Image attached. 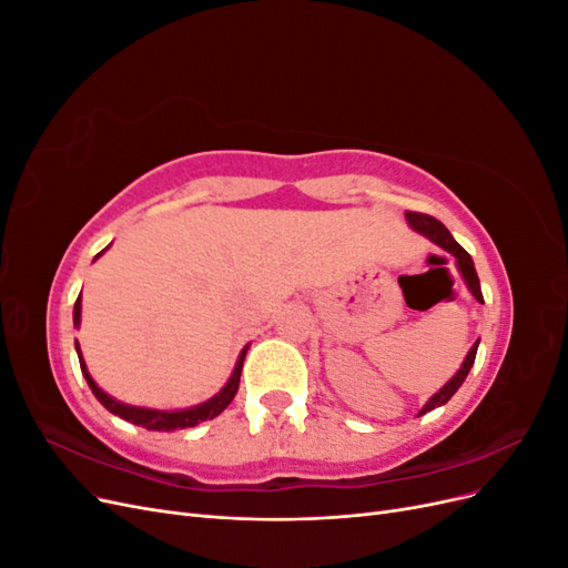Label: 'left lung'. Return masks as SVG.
<instances>
[{"instance_id":"8db88e82","label":"left lung","mask_w":568,"mask_h":568,"mask_svg":"<svg viewBox=\"0 0 568 568\" xmlns=\"http://www.w3.org/2000/svg\"><path fill=\"white\" fill-rule=\"evenodd\" d=\"M405 217H407V225H409L412 230H415L417 234L426 236L428 242H434V244L440 246L443 251H448L450 255H455V265H457V270H459V274H462L464 284H467V288L471 291V296H474L478 303H484V294H480V282H478V274H476L471 255L455 242L453 234L448 232V227H445L440 220H436V217H432V215H424V213H405ZM478 341H480V338H478ZM478 341L469 348L467 357H464V363H462V367L455 372L453 379H450L448 384H445L443 388H438V390L432 395V398L426 400V405L419 409V415H426V412H432V409L445 405V403H448V400L453 398V395L457 393V388L464 384V379H467V374H469V369H471V365H474L476 351H478Z\"/></svg>"}]
</instances>
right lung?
I'll return each instance as SVG.
<instances>
[{
    "instance_id": "add662e5",
    "label": "right lung",
    "mask_w": 568,
    "mask_h": 568,
    "mask_svg": "<svg viewBox=\"0 0 568 568\" xmlns=\"http://www.w3.org/2000/svg\"><path fill=\"white\" fill-rule=\"evenodd\" d=\"M104 251L97 253L94 261H97L99 255H104ZM80 315H82V294L78 296L75 307H73V324L75 326H80ZM75 351H78L82 376H84V379H88V386L92 388L94 398L101 405H104L111 412V415H118L120 419H125L130 424L149 428V432H178V428H189V426H196L201 422L215 419L220 412L234 400V395L239 390V379H242V367H244V357L248 353V346H244V351L239 353V359H236L232 376L227 379V384L213 395V398H209V400L201 403V405H194V407H184V409H153V407H136V405H128V403L115 400L113 395H109L106 390H101L97 386V382L92 379V374L88 372V365H84V359H82V351H80V343L78 341H75Z\"/></svg>"
}]
</instances>
